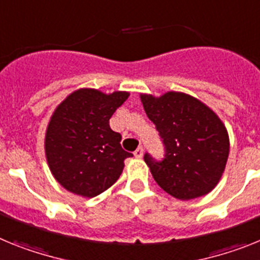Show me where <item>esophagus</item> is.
Returning a JSON list of instances; mask_svg holds the SVG:
<instances>
[{"label": "esophagus", "instance_id": "esophagus-1", "mask_svg": "<svg viewBox=\"0 0 260 260\" xmlns=\"http://www.w3.org/2000/svg\"><path fill=\"white\" fill-rule=\"evenodd\" d=\"M143 154H144L143 146H139V148H137L136 150H135V157H136V158H141V157H143Z\"/></svg>", "mask_w": 260, "mask_h": 260}]
</instances>
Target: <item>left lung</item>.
<instances>
[{
	"label": "left lung",
	"mask_w": 260,
	"mask_h": 260,
	"mask_svg": "<svg viewBox=\"0 0 260 260\" xmlns=\"http://www.w3.org/2000/svg\"><path fill=\"white\" fill-rule=\"evenodd\" d=\"M141 102L165 146L161 161L144 155L158 186L180 200L211 192L229 155V136L217 115L184 92L143 94Z\"/></svg>",
	"instance_id": "obj_1"
}]
</instances>
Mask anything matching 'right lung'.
I'll list each match as a JSON object with an SVG mask.
<instances>
[{
	"mask_svg": "<svg viewBox=\"0 0 260 260\" xmlns=\"http://www.w3.org/2000/svg\"><path fill=\"white\" fill-rule=\"evenodd\" d=\"M129 94H103L81 89L60 103L46 133L48 166L58 183L85 198L102 193L119 179L124 159L132 157L120 145L121 135L110 119Z\"/></svg>",
	"mask_w": 260,
	"mask_h": 260,
	"instance_id": "add662e5",
	"label": "right lung"
}]
</instances>
